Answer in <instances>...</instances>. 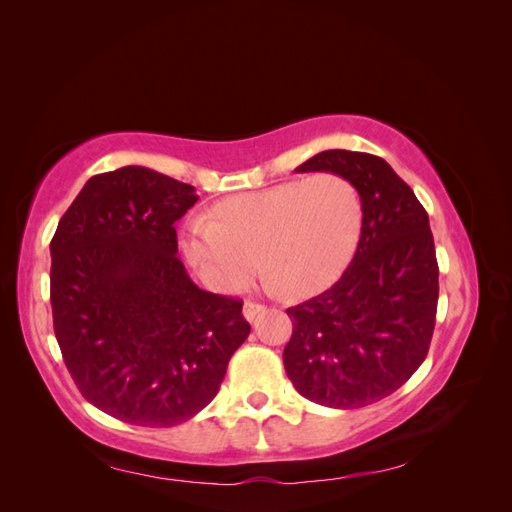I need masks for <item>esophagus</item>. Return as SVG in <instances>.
<instances>
[{"label": "esophagus", "mask_w": 512, "mask_h": 512, "mask_svg": "<svg viewBox=\"0 0 512 512\" xmlns=\"http://www.w3.org/2000/svg\"><path fill=\"white\" fill-rule=\"evenodd\" d=\"M260 312H265V305L254 303V301H245V305H243V316H245V320L252 322Z\"/></svg>", "instance_id": "obj_1"}]
</instances>
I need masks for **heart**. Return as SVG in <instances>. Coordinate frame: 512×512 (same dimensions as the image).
<instances>
[{
	"mask_svg": "<svg viewBox=\"0 0 512 512\" xmlns=\"http://www.w3.org/2000/svg\"><path fill=\"white\" fill-rule=\"evenodd\" d=\"M361 224L354 183L322 170L218 200L183 224L179 250L200 282L218 292L243 288L260 262L273 286L299 297L346 269Z\"/></svg>",
	"mask_w": 512,
	"mask_h": 512,
	"instance_id": "heart-1",
	"label": "heart"
}]
</instances>
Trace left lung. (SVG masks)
Here are the masks:
<instances>
[{
    "mask_svg": "<svg viewBox=\"0 0 512 512\" xmlns=\"http://www.w3.org/2000/svg\"><path fill=\"white\" fill-rule=\"evenodd\" d=\"M331 170L361 194L363 224L344 275L286 314L290 382L320 406L352 410L389 397L429 352L438 309V260L423 205L382 158L329 149L297 173Z\"/></svg>",
    "mask_w": 512,
    "mask_h": 512,
    "instance_id": "8db88e82",
    "label": "left lung"
}]
</instances>
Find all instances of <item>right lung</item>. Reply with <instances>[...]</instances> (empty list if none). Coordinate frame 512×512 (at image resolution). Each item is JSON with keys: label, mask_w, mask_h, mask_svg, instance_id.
I'll list each match as a JSON object with an SVG mask.
<instances>
[{"label": "right lung", "mask_w": 512, "mask_h": 512, "mask_svg": "<svg viewBox=\"0 0 512 512\" xmlns=\"http://www.w3.org/2000/svg\"><path fill=\"white\" fill-rule=\"evenodd\" d=\"M194 185L143 166L91 177L51 241V307L81 395L123 423L173 427L218 395L250 335L243 301L200 290L177 258Z\"/></svg>", "instance_id": "1"}]
</instances>
